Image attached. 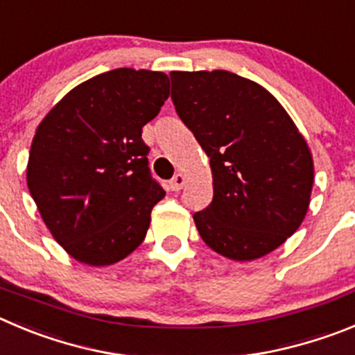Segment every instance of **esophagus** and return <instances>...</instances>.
Listing matches in <instances>:
<instances>
[{"instance_id": "obj_1", "label": "esophagus", "mask_w": 355, "mask_h": 355, "mask_svg": "<svg viewBox=\"0 0 355 355\" xmlns=\"http://www.w3.org/2000/svg\"><path fill=\"white\" fill-rule=\"evenodd\" d=\"M184 183H187V175H184V174H175L174 178H172L171 183H168V187H171L172 191H180L181 188L184 187Z\"/></svg>"}]
</instances>
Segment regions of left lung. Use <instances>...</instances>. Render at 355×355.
I'll return each mask as SVG.
<instances>
[{
  "mask_svg": "<svg viewBox=\"0 0 355 355\" xmlns=\"http://www.w3.org/2000/svg\"><path fill=\"white\" fill-rule=\"evenodd\" d=\"M172 102L209 156L213 202L193 214L202 241L255 260L284 245L310 206L313 158L268 89L232 71H171Z\"/></svg>",
  "mask_w": 355,
  "mask_h": 355,
  "instance_id": "left-lung-1",
  "label": "left lung"
}]
</instances>
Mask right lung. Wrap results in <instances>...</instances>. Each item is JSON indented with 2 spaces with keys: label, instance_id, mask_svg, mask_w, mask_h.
<instances>
[{
  "label": "right lung",
  "instance_id": "obj_1",
  "mask_svg": "<svg viewBox=\"0 0 355 355\" xmlns=\"http://www.w3.org/2000/svg\"><path fill=\"white\" fill-rule=\"evenodd\" d=\"M167 98L164 71L116 68L73 87L38 125L29 193L52 237L83 264H116L144 241L165 191L149 172L142 126Z\"/></svg>",
  "mask_w": 355,
  "mask_h": 355
}]
</instances>
